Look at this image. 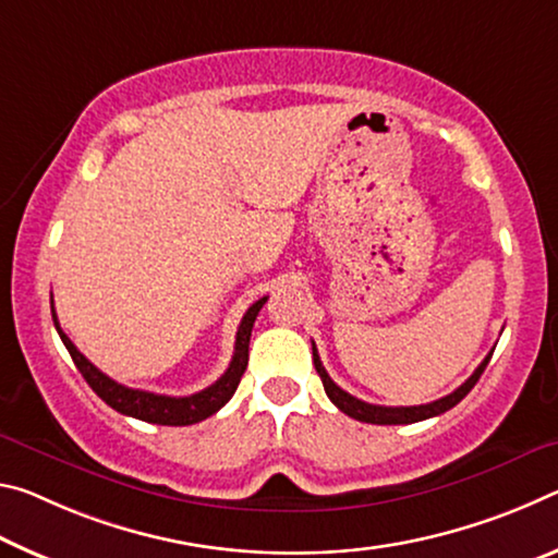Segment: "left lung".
I'll use <instances>...</instances> for the list:
<instances>
[{
    "instance_id": "1",
    "label": "left lung",
    "mask_w": 558,
    "mask_h": 558,
    "mask_svg": "<svg viewBox=\"0 0 558 558\" xmlns=\"http://www.w3.org/2000/svg\"><path fill=\"white\" fill-rule=\"evenodd\" d=\"M312 349H314V365H316V373H318V376H322L324 390H326V396L331 398V403H333L336 408H339L341 413L349 415V417L361 420V423H373V425H408V423H420V420H427V417L442 415L445 410H450V408L458 405L460 400H462L464 396H468V392L474 388V383H477L482 373H485L487 363H489V359H492V353H495V351H489L487 359L477 365V371H474L472 376H470L468 380H464L458 390L450 392V396H445V398H440V400H433V403H427V405L386 408V405H371V403H363V400L353 398L351 392L341 390V388L336 386V383L331 380V376H328V373H326L322 359H318V353H316V345H314V343H312Z\"/></svg>"
}]
</instances>
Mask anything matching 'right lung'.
Masks as SVG:
<instances>
[{
  "label": "right lung",
  "instance_id": "obj_1",
  "mask_svg": "<svg viewBox=\"0 0 558 558\" xmlns=\"http://www.w3.org/2000/svg\"><path fill=\"white\" fill-rule=\"evenodd\" d=\"M51 304H53V299H51ZM264 304H267V296L254 301V304L246 308V314L242 316V324H240V328H236L232 363H230V368L225 371V376L215 380L209 388L195 392V396H185V398L158 396V392L128 388V386H121V383H116L113 378H108L106 373H100L96 365L90 363L86 355L71 343L69 336L61 331L53 306H51V316H53V326H57L63 345H66V351L71 353L73 363H76V368L81 371V376L86 378L88 386L94 388V392L100 400H104V403L118 410V413L145 420V423H153V425H195V423H199V420L215 415L217 410L234 396V390H236V386H240V380L244 376L246 361H250L252 326H254V322H257V314Z\"/></svg>",
  "mask_w": 558,
  "mask_h": 558
}]
</instances>
